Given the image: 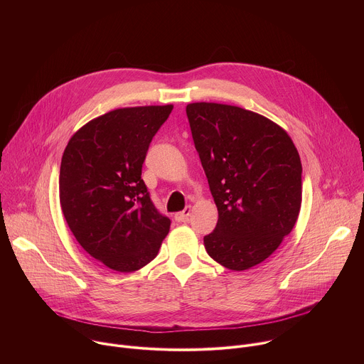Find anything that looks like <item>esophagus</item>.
Instances as JSON below:
<instances>
[{
  "label": "esophagus",
  "mask_w": 364,
  "mask_h": 364,
  "mask_svg": "<svg viewBox=\"0 0 364 364\" xmlns=\"http://www.w3.org/2000/svg\"><path fill=\"white\" fill-rule=\"evenodd\" d=\"M190 213H191V205H186L183 212H178L174 215V219L176 222H188Z\"/></svg>",
  "instance_id": "1"
}]
</instances>
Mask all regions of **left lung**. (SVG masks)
<instances>
[{
	"instance_id": "1",
	"label": "left lung",
	"mask_w": 364,
	"mask_h": 364,
	"mask_svg": "<svg viewBox=\"0 0 364 364\" xmlns=\"http://www.w3.org/2000/svg\"><path fill=\"white\" fill-rule=\"evenodd\" d=\"M186 112L219 212L204 247L228 269H249L269 257L295 226L299 154L279 125L252 111L196 102Z\"/></svg>"
}]
</instances>
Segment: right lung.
Here are the masks:
<instances>
[{
  "instance_id": "right-lung-1",
  "label": "right lung",
  "mask_w": 364,
  "mask_h": 364,
  "mask_svg": "<svg viewBox=\"0 0 364 364\" xmlns=\"http://www.w3.org/2000/svg\"><path fill=\"white\" fill-rule=\"evenodd\" d=\"M173 105L121 108L83 125L69 141L59 191L79 245L118 272H134L157 256L171 220L151 201L141 178L145 155Z\"/></svg>"
}]
</instances>
